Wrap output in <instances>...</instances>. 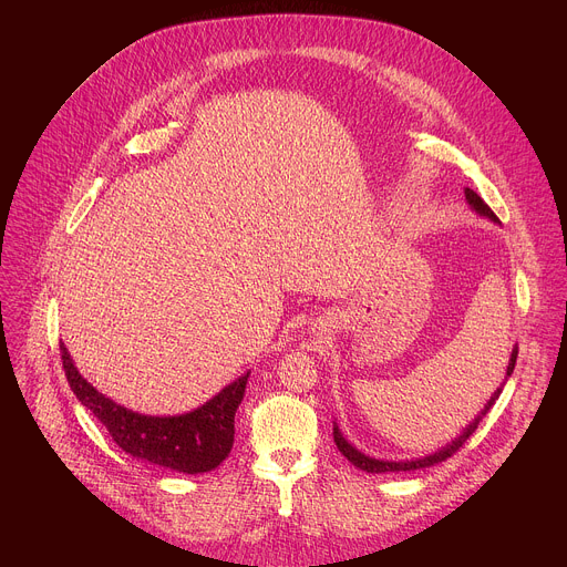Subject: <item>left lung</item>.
Here are the masks:
<instances>
[{
	"label": "left lung",
	"instance_id": "left-lung-1",
	"mask_svg": "<svg viewBox=\"0 0 567 567\" xmlns=\"http://www.w3.org/2000/svg\"><path fill=\"white\" fill-rule=\"evenodd\" d=\"M464 197H466V204L471 206V210L473 213H477L480 217H487V219H492V221H496L498 224V217L494 215V210L484 204L471 188H464ZM516 357H518V346H514V350H512V357H509V365H507V374H505V381L501 383V388L492 394V399L484 403V409L477 413V417L473 420V422H468V426L455 437V440H451L446 446H442V449H437L435 453H431V455H424V457H415V460H377V457H370V455H365V453H361L357 446H352L346 437H343V433H341V429H339V424L334 422V442H337V446H339V451L354 464V466H359L361 471H368V473H390V471H417V468H426V466H433V464H440V462H444L446 457H451L473 433H475V429H477V424L482 422V417L489 413V409L494 406L496 403V399L501 396V392H503V388H505V383H507V379L512 377V372H514V365H516Z\"/></svg>",
	"mask_w": 567,
	"mask_h": 567
}]
</instances>
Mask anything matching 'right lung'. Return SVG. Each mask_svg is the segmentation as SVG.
<instances>
[{"mask_svg":"<svg viewBox=\"0 0 567 567\" xmlns=\"http://www.w3.org/2000/svg\"><path fill=\"white\" fill-rule=\"evenodd\" d=\"M66 381L112 440L132 457L177 473H206L217 468L233 449L235 411L245 399L251 372H245L202 406L184 415H141L99 392L73 365L66 346H60Z\"/></svg>","mask_w":567,"mask_h":567,"instance_id":"obj_1","label":"right lung"}]
</instances>
